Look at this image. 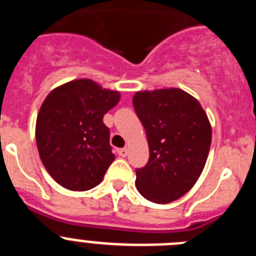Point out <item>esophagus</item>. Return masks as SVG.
<instances>
[{
    "mask_svg": "<svg viewBox=\"0 0 256 256\" xmlns=\"http://www.w3.org/2000/svg\"><path fill=\"white\" fill-rule=\"evenodd\" d=\"M118 154H119V155L122 156V158H126V155H128V148H120V150L118 151Z\"/></svg>",
    "mask_w": 256,
    "mask_h": 256,
    "instance_id": "obj_1",
    "label": "esophagus"
}]
</instances>
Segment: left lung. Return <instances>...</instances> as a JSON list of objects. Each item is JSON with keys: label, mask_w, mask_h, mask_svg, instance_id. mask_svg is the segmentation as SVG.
I'll list each match as a JSON object with an SVG mask.
<instances>
[{"label": "left lung", "mask_w": 256, "mask_h": 256, "mask_svg": "<svg viewBox=\"0 0 256 256\" xmlns=\"http://www.w3.org/2000/svg\"><path fill=\"white\" fill-rule=\"evenodd\" d=\"M133 106L148 142L146 166L136 170V187L155 204L182 198L204 170L212 124L195 97L180 88L138 91Z\"/></svg>", "instance_id": "left-lung-1"}]
</instances>
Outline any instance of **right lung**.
<instances>
[{
    "instance_id": "add662e5",
    "label": "right lung",
    "mask_w": 256,
    "mask_h": 256,
    "mask_svg": "<svg viewBox=\"0 0 256 256\" xmlns=\"http://www.w3.org/2000/svg\"><path fill=\"white\" fill-rule=\"evenodd\" d=\"M119 100L120 92L87 78L47 94L37 115L36 142L44 168L60 186L87 191L104 180L115 155L102 118Z\"/></svg>"
}]
</instances>
